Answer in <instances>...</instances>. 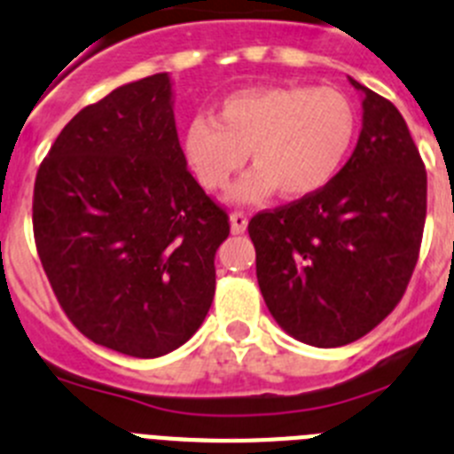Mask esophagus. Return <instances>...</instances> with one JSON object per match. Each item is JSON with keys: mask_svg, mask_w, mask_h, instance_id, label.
<instances>
[{"mask_svg": "<svg viewBox=\"0 0 454 454\" xmlns=\"http://www.w3.org/2000/svg\"><path fill=\"white\" fill-rule=\"evenodd\" d=\"M247 223H248V217H247V212L242 210H232L231 212V228L235 235H239V232L247 231Z\"/></svg>", "mask_w": 454, "mask_h": 454, "instance_id": "1", "label": "esophagus"}]
</instances>
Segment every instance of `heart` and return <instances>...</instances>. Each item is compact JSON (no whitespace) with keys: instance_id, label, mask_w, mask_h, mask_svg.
I'll return each instance as SVG.
<instances>
[{"instance_id":"heart-1","label":"heart","mask_w":454,"mask_h":454,"mask_svg":"<svg viewBox=\"0 0 454 454\" xmlns=\"http://www.w3.org/2000/svg\"><path fill=\"white\" fill-rule=\"evenodd\" d=\"M357 136V113L344 92L309 85H257L222 99L217 115H197L183 130V156L207 192H223L247 165L255 169L235 190L255 201L273 190L305 199L339 174Z\"/></svg>"}]
</instances>
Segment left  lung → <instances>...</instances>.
Segmentation results:
<instances>
[{
  "label": "left lung",
  "instance_id": "left-lung-1",
  "mask_svg": "<svg viewBox=\"0 0 454 454\" xmlns=\"http://www.w3.org/2000/svg\"><path fill=\"white\" fill-rule=\"evenodd\" d=\"M364 92V126L337 176L248 222L269 312L292 337L346 346L391 314L419 260L427 174L394 104Z\"/></svg>",
  "mask_w": 454,
  "mask_h": 454
}]
</instances>
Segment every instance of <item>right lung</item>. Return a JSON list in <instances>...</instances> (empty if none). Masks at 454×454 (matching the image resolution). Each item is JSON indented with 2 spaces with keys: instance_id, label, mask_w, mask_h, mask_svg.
<instances>
[{
  "instance_id": "obj_1",
  "label": "right lung",
  "mask_w": 454,
  "mask_h": 454,
  "mask_svg": "<svg viewBox=\"0 0 454 454\" xmlns=\"http://www.w3.org/2000/svg\"><path fill=\"white\" fill-rule=\"evenodd\" d=\"M228 232L226 207L187 169L167 74L85 106L35 176V248L59 305L130 357H160L197 333Z\"/></svg>"
}]
</instances>
